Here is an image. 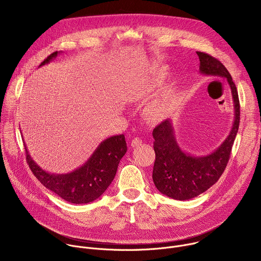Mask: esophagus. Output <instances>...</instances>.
Wrapping results in <instances>:
<instances>
[{
  "instance_id": "1",
  "label": "esophagus",
  "mask_w": 261,
  "mask_h": 261,
  "mask_svg": "<svg viewBox=\"0 0 261 261\" xmlns=\"http://www.w3.org/2000/svg\"><path fill=\"white\" fill-rule=\"evenodd\" d=\"M141 142H142V140H141L139 137H135V138H133L132 141H131V146H132V147L139 146V145H141Z\"/></svg>"
}]
</instances>
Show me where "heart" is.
I'll return each instance as SVG.
<instances>
[{"instance_id": "heart-1", "label": "heart", "mask_w": 261, "mask_h": 261, "mask_svg": "<svg viewBox=\"0 0 261 261\" xmlns=\"http://www.w3.org/2000/svg\"><path fill=\"white\" fill-rule=\"evenodd\" d=\"M166 75H167V69H165V68L159 69L158 72L156 73L152 85H150L145 89V91L143 92L142 95L146 96L151 92H153L155 87L160 85V83L166 77ZM173 92H174L173 86L168 85L160 91V93L157 95V97L155 99H153L150 103L146 105L145 115L148 120L159 121L167 115L171 99L173 97Z\"/></svg>"}]
</instances>
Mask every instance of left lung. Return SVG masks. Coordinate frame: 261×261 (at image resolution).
Here are the masks:
<instances>
[{"instance_id": "left-lung-1", "label": "left lung", "mask_w": 261, "mask_h": 261, "mask_svg": "<svg viewBox=\"0 0 261 261\" xmlns=\"http://www.w3.org/2000/svg\"><path fill=\"white\" fill-rule=\"evenodd\" d=\"M202 75L226 81L229 85L234 120L228 136L215 151L204 156H194L178 146L171 120H166L153 131L156 160L153 180L164 195L176 200H189L210 189L224 171L240 125V101L237 87L228 70L212 56L197 51Z\"/></svg>"}]
</instances>
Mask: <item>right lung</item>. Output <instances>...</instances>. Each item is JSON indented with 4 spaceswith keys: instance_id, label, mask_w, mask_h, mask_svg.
<instances>
[{
    "instance_id": "obj_1",
    "label": "right lung",
    "mask_w": 261,
    "mask_h": 261,
    "mask_svg": "<svg viewBox=\"0 0 261 261\" xmlns=\"http://www.w3.org/2000/svg\"><path fill=\"white\" fill-rule=\"evenodd\" d=\"M59 54L60 51L53 53L40 67L50 63ZM24 148L32 172L44 187L68 202L81 204L92 202L105 192L127 152V143L124 134L106 138L84 165L68 173H50L42 169L30 156L25 143Z\"/></svg>"
}]
</instances>
